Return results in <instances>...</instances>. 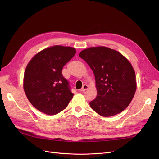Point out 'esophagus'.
<instances>
[{"mask_svg":"<svg viewBox=\"0 0 159 159\" xmlns=\"http://www.w3.org/2000/svg\"><path fill=\"white\" fill-rule=\"evenodd\" d=\"M88 88V85H86V84H84V85H83L82 88H81V89H80V91H85V90H87Z\"/></svg>","mask_w":159,"mask_h":159,"instance_id":"esophagus-1","label":"esophagus"}]
</instances>
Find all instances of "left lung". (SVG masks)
<instances>
[{
  "instance_id": "left-lung-1",
  "label": "left lung",
  "mask_w": 159,
  "mask_h": 159,
  "mask_svg": "<svg viewBox=\"0 0 159 159\" xmlns=\"http://www.w3.org/2000/svg\"><path fill=\"white\" fill-rule=\"evenodd\" d=\"M80 57L92 70L98 95L89 103L96 113L103 117L113 116L127 107L135 93V73L121 54L107 47L89 48Z\"/></svg>"
}]
</instances>
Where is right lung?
Here are the masks:
<instances>
[{"label":"right lung","instance_id":"1","mask_svg":"<svg viewBox=\"0 0 159 159\" xmlns=\"http://www.w3.org/2000/svg\"><path fill=\"white\" fill-rule=\"evenodd\" d=\"M74 48L55 46L33 57L24 75V89L34 107L53 115L64 110L73 98L62 68L74 56Z\"/></svg>","mask_w":159,"mask_h":159}]
</instances>
